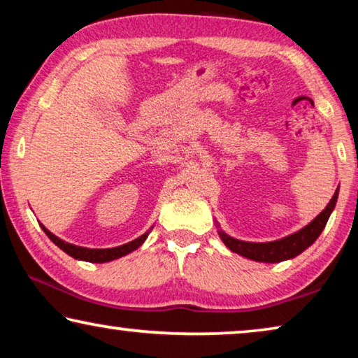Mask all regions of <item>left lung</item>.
<instances>
[{"label":"left lung","mask_w":358,"mask_h":358,"mask_svg":"<svg viewBox=\"0 0 358 358\" xmlns=\"http://www.w3.org/2000/svg\"><path fill=\"white\" fill-rule=\"evenodd\" d=\"M338 194L339 189H336V193L331 197V201H329V204L327 206V209L322 210V213H320L317 218H313L307 227H303L302 230L291 234V236L278 239V241L246 243L228 236V234L223 231H218V234H220L222 241L227 244L228 249L239 255H244V257H248L250 260L266 264L282 262V260L296 257V255L303 252L308 246H312V244L317 241L320 233L323 231L324 225H327L329 215H331L336 201H338Z\"/></svg>","instance_id":"left-lung-1"}]
</instances>
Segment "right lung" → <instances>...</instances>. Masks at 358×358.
Segmentation results:
<instances>
[{"label":"right lung","mask_w":358,"mask_h":358,"mask_svg":"<svg viewBox=\"0 0 358 358\" xmlns=\"http://www.w3.org/2000/svg\"><path fill=\"white\" fill-rule=\"evenodd\" d=\"M43 231L48 234V238L51 239L52 243L56 244L57 248H61L64 252L71 255L73 259H78V260H85V262H96V264H103V262H109V260H115L122 257V255H127L130 254L131 250H135L141 246L143 243H145V239L148 238L149 233L141 234L140 238L133 239V241L124 244V246H119V248H110V249H88V248H80V246H73V244H69V243H64L62 239H59L57 236H55L51 231H48L45 227L41 225Z\"/></svg>","instance_id":"add662e5"}]
</instances>
